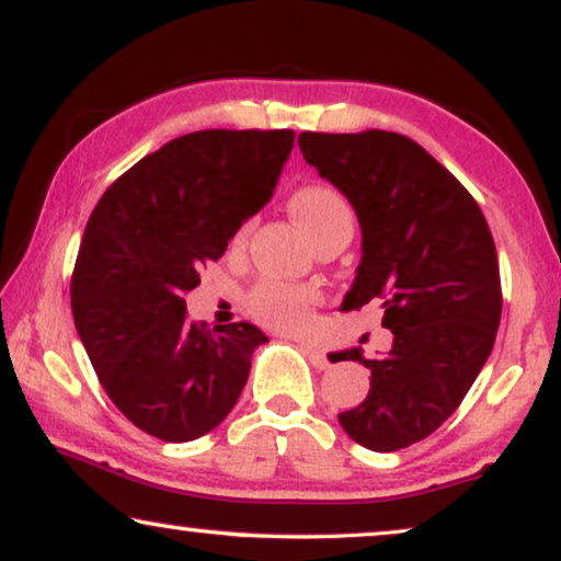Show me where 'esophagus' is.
<instances>
[{
  "label": "esophagus",
  "instance_id": "obj_1",
  "mask_svg": "<svg viewBox=\"0 0 561 561\" xmlns=\"http://www.w3.org/2000/svg\"><path fill=\"white\" fill-rule=\"evenodd\" d=\"M298 344H301L306 355H309V359H311V365H313V367H319V370H327V367H329V359H327L324 352H321L319 347H313L311 342H298Z\"/></svg>",
  "mask_w": 561,
  "mask_h": 561
}]
</instances>
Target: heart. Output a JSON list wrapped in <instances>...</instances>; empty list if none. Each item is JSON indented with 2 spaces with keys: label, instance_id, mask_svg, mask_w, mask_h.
<instances>
[{
  "label": "heart",
  "instance_id": "obj_1",
  "mask_svg": "<svg viewBox=\"0 0 561 561\" xmlns=\"http://www.w3.org/2000/svg\"><path fill=\"white\" fill-rule=\"evenodd\" d=\"M288 209L309 237V242L317 248L319 242L334 240V237L352 234L355 229V214L347 198L329 183H306L298 186L288 198ZM248 229L240 227L232 237V248L237 250L244 242ZM317 301L313 288L288 286L278 280H263L252 288L248 298L250 313L263 324L273 329H294L301 324L309 313L311 304Z\"/></svg>",
  "mask_w": 561,
  "mask_h": 561
}]
</instances>
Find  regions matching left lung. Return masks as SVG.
<instances>
[{
	"label": "left lung",
	"instance_id": "left-lung-1",
	"mask_svg": "<svg viewBox=\"0 0 561 561\" xmlns=\"http://www.w3.org/2000/svg\"><path fill=\"white\" fill-rule=\"evenodd\" d=\"M298 148L363 229L342 311L378 298L393 334L378 359L363 347L329 355L370 370L365 401L340 424L373 451L411 447L457 411L493 352L503 309L493 234L470 191L405 135L301 133Z\"/></svg>",
	"mask_w": 561,
	"mask_h": 561
}]
</instances>
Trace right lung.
<instances>
[{"mask_svg": "<svg viewBox=\"0 0 561 561\" xmlns=\"http://www.w3.org/2000/svg\"><path fill=\"white\" fill-rule=\"evenodd\" d=\"M294 129H202L119 175L83 232L71 309L112 403L145 434L191 442L234 409L267 336L237 321L206 329L183 296L271 202Z\"/></svg>", "mask_w": 561, "mask_h": 561, "instance_id": "add662e5", "label": "right lung"}]
</instances>
